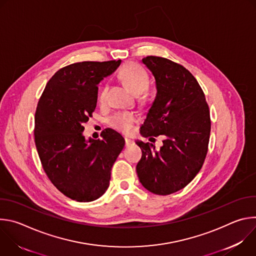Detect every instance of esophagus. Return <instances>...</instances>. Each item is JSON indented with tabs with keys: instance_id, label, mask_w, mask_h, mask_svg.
<instances>
[{
	"instance_id": "obj_1",
	"label": "esophagus",
	"mask_w": 256,
	"mask_h": 256,
	"mask_svg": "<svg viewBox=\"0 0 256 256\" xmlns=\"http://www.w3.org/2000/svg\"><path fill=\"white\" fill-rule=\"evenodd\" d=\"M132 142H134L132 140H130L128 138H126V147H128V146H130Z\"/></svg>"
}]
</instances>
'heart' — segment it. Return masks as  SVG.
Returning a JSON list of instances; mask_svg holds the SVG:
<instances>
[{"mask_svg": "<svg viewBox=\"0 0 256 256\" xmlns=\"http://www.w3.org/2000/svg\"><path fill=\"white\" fill-rule=\"evenodd\" d=\"M118 77L124 84L136 95H140L149 86V76L146 70L138 64H128L120 72ZM107 86H103L99 92V100L104 101ZM138 122V116L134 112H120L110 118V124L122 132H132L134 124Z\"/></svg>", "mask_w": 256, "mask_h": 256, "instance_id": "heart-1", "label": "heart"}]
</instances>
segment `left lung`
I'll list each match as a JSON object with an SVG mask.
<instances>
[{
  "instance_id": "1",
  "label": "left lung",
  "mask_w": 256,
  "mask_h": 256,
  "mask_svg": "<svg viewBox=\"0 0 256 256\" xmlns=\"http://www.w3.org/2000/svg\"><path fill=\"white\" fill-rule=\"evenodd\" d=\"M156 81V97L140 128L144 138L164 136L163 146L136 140L142 150L136 173L149 192L167 196L200 172L206 156L210 118L204 94L184 66L160 56L142 60Z\"/></svg>"
}]
</instances>
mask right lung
<instances>
[{
    "label": "right lung",
    "instance_id": "right-lung-1",
    "mask_svg": "<svg viewBox=\"0 0 256 256\" xmlns=\"http://www.w3.org/2000/svg\"><path fill=\"white\" fill-rule=\"evenodd\" d=\"M120 62H82L58 70L36 108L34 138L42 167L52 184L77 202H93L107 190L124 147V138L112 128L103 130L102 140L83 134L96 107L97 85Z\"/></svg>",
    "mask_w": 256,
    "mask_h": 256
}]
</instances>
